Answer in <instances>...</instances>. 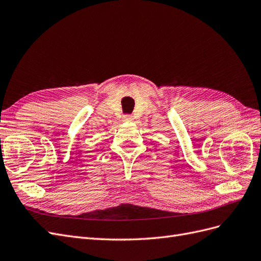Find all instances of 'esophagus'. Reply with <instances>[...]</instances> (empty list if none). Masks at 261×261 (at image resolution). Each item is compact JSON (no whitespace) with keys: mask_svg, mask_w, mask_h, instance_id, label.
Wrapping results in <instances>:
<instances>
[{"mask_svg":"<svg viewBox=\"0 0 261 261\" xmlns=\"http://www.w3.org/2000/svg\"><path fill=\"white\" fill-rule=\"evenodd\" d=\"M123 121H133V116L132 115H124Z\"/></svg>","mask_w":261,"mask_h":261,"instance_id":"1","label":"esophagus"}]
</instances>
